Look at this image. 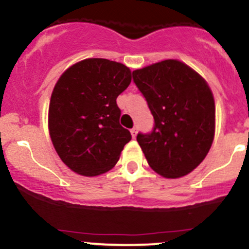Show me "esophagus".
<instances>
[{"mask_svg": "<svg viewBox=\"0 0 249 249\" xmlns=\"http://www.w3.org/2000/svg\"><path fill=\"white\" fill-rule=\"evenodd\" d=\"M137 133H138V129H137V128H132V129H130V134H132V137L133 138H135V137H137Z\"/></svg>", "mask_w": 249, "mask_h": 249, "instance_id": "1", "label": "esophagus"}]
</instances>
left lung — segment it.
<instances>
[{"label": "left lung", "mask_w": 249, "mask_h": 249, "mask_svg": "<svg viewBox=\"0 0 249 249\" xmlns=\"http://www.w3.org/2000/svg\"><path fill=\"white\" fill-rule=\"evenodd\" d=\"M154 116L150 133H138L149 166L164 178H180L205 160L215 128V107L207 82L178 60H163L132 72Z\"/></svg>", "instance_id": "left-lung-1"}]
</instances>
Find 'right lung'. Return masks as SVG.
Returning <instances> with one entry per match:
<instances>
[{"label": "right lung", "mask_w": 249, "mask_h": 249, "mask_svg": "<svg viewBox=\"0 0 249 249\" xmlns=\"http://www.w3.org/2000/svg\"><path fill=\"white\" fill-rule=\"evenodd\" d=\"M130 80L127 66L102 58L80 61L58 80L49 103V134L73 172L94 177L117 163L132 135L120 124L116 99Z\"/></svg>", "instance_id": "add662e5"}]
</instances>
